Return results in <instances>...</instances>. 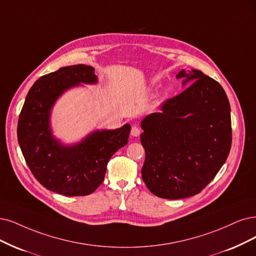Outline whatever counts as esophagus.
Here are the masks:
<instances>
[{"instance_id":"esophagus-1","label":"esophagus","mask_w":256,"mask_h":256,"mask_svg":"<svg viewBox=\"0 0 256 256\" xmlns=\"http://www.w3.org/2000/svg\"><path fill=\"white\" fill-rule=\"evenodd\" d=\"M140 128H138V126H132V130H130V135L133 136V137H138L139 135H140Z\"/></svg>"}]
</instances>
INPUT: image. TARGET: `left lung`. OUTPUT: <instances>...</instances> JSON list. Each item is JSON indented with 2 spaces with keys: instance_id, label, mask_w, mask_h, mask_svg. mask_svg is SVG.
I'll list each match as a JSON object with an SVG mask.
<instances>
[{
  "instance_id": "8db88e82",
  "label": "left lung",
  "mask_w": 256,
  "mask_h": 256,
  "mask_svg": "<svg viewBox=\"0 0 256 256\" xmlns=\"http://www.w3.org/2000/svg\"><path fill=\"white\" fill-rule=\"evenodd\" d=\"M179 78L182 85L194 83L141 121L142 179L166 200L200 193L226 162L232 142L230 103L222 85L197 70H182Z\"/></svg>"
}]
</instances>
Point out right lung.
Listing matches in <instances>:
<instances>
[{"instance_id": "add662e5", "label": "right lung", "mask_w": 256, "mask_h": 256, "mask_svg": "<svg viewBox=\"0 0 256 256\" xmlns=\"http://www.w3.org/2000/svg\"><path fill=\"white\" fill-rule=\"evenodd\" d=\"M94 70L79 64L42 76L28 92L18 117V141L28 168L47 190L65 196L92 194L103 182L110 158L128 141L130 124L94 130L72 146H64L52 134L54 102L80 83H97Z\"/></svg>"}]
</instances>
